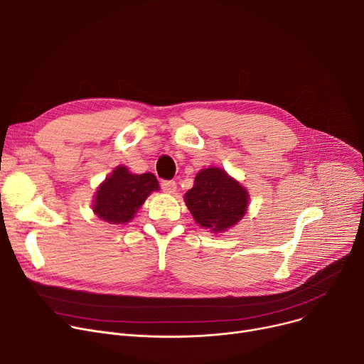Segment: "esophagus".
<instances>
[{"label": "esophagus", "mask_w": 364, "mask_h": 364, "mask_svg": "<svg viewBox=\"0 0 364 364\" xmlns=\"http://www.w3.org/2000/svg\"><path fill=\"white\" fill-rule=\"evenodd\" d=\"M161 188H162L165 193H176V191H177V183L173 181V180L162 181V183H161Z\"/></svg>", "instance_id": "obj_1"}]
</instances>
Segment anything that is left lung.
I'll use <instances>...</instances> for the list:
<instances>
[{"mask_svg": "<svg viewBox=\"0 0 364 364\" xmlns=\"http://www.w3.org/2000/svg\"><path fill=\"white\" fill-rule=\"evenodd\" d=\"M184 202L200 227L218 234L234 227L245 216L249 193L224 169L209 166L198 173Z\"/></svg>", "mask_w": 364, "mask_h": 364, "instance_id": "1", "label": "left lung"}]
</instances>
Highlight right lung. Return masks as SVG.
Listing matches in <instances>:
<instances>
[{"label": "right lung", "mask_w": 364, "mask_h": 364, "mask_svg": "<svg viewBox=\"0 0 364 364\" xmlns=\"http://www.w3.org/2000/svg\"><path fill=\"white\" fill-rule=\"evenodd\" d=\"M155 190H159V184L152 173L132 174L119 165L96 190L93 212L109 224L130 223Z\"/></svg>", "instance_id": "obj_1"}]
</instances>
